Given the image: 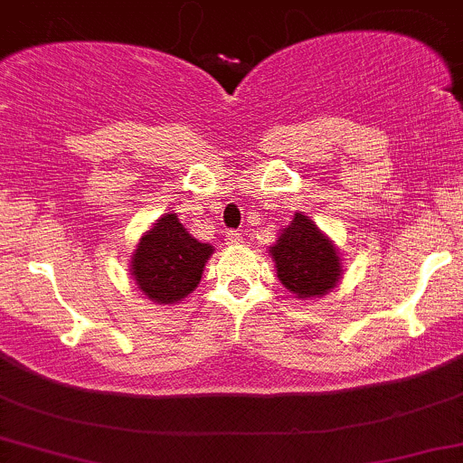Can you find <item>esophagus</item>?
Segmentation results:
<instances>
[{
    "label": "esophagus",
    "mask_w": 463,
    "mask_h": 463,
    "mask_svg": "<svg viewBox=\"0 0 463 463\" xmlns=\"http://www.w3.org/2000/svg\"><path fill=\"white\" fill-rule=\"evenodd\" d=\"M226 243L228 246H241L243 243V237H241V232H237V231H228L226 232Z\"/></svg>",
    "instance_id": "1"
}]
</instances>
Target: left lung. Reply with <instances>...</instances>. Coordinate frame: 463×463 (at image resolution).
<instances>
[{"mask_svg": "<svg viewBox=\"0 0 463 463\" xmlns=\"http://www.w3.org/2000/svg\"><path fill=\"white\" fill-rule=\"evenodd\" d=\"M279 281L297 298L323 297L336 288L343 266L336 246L318 231L307 215L297 213L270 246Z\"/></svg>", "mask_w": 463, "mask_h": 463, "instance_id": "8db88e82", "label": "left lung"}]
</instances>
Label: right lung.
<instances>
[{"instance_id":"right-lung-1","label":"right lung","mask_w":463,"mask_h":463,"mask_svg":"<svg viewBox=\"0 0 463 463\" xmlns=\"http://www.w3.org/2000/svg\"><path fill=\"white\" fill-rule=\"evenodd\" d=\"M211 255V243L197 241L175 213H166L138 241L131 257V277L146 298L174 306L197 288Z\"/></svg>"}]
</instances>
